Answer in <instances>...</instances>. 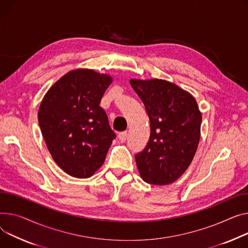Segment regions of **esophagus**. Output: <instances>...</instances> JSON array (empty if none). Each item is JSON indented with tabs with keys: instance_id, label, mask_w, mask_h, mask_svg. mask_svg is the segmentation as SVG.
I'll list each match as a JSON object with an SVG mask.
<instances>
[{
	"instance_id": "obj_1",
	"label": "esophagus",
	"mask_w": 248,
	"mask_h": 248,
	"mask_svg": "<svg viewBox=\"0 0 248 248\" xmlns=\"http://www.w3.org/2000/svg\"><path fill=\"white\" fill-rule=\"evenodd\" d=\"M126 138H127V133H126V131H122V133L119 134V139H120V140L122 142H124Z\"/></svg>"
}]
</instances>
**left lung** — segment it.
I'll return each mask as SVG.
<instances>
[{"label": "left lung", "instance_id": "1", "mask_svg": "<svg viewBox=\"0 0 248 248\" xmlns=\"http://www.w3.org/2000/svg\"><path fill=\"white\" fill-rule=\"evenodd\" d=\"M151 124L144 150L136 155L140 177L168 186L189 167L201 140L202 112L191 93L166 79L130 78Z\"/></svg>", "mask_w": 248, "mask_h": 248}]
</instances>
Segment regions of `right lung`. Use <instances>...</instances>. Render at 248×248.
<instances>
[{"mask_svg": "<svg viewBox=\"0 0 248 248\" xmlns=\"http://www.w3.org/2000/svg\"><path fill=\"white\" fill-rule=\"evenodd\" d=\"M112 77L76 69L49 88L38 120L46 147L58 166L71 176L88 178L100 169L115 138L101 100Z\"/></svg>", "mask_w": 248, "mask_h": 248, "instance_id": "1", "label": "right lung"}]
</instances>
